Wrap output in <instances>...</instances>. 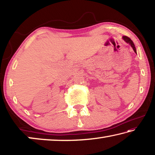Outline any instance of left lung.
Returning <instances> with one entry per match:
<instances>
[{"instance_id": "obj_1", "label": "left lung", "mask_w": 155, "mask_h": 155, "mask_svg": "<svg viewBox=\"0 0 155 155\" xmlns=\"http://www.w3.org/2000/svg\"><path fill=\"white\" fill-rule=\"evenodd\" d=\"M123 38V40H124L127 43H128L130 44V45L131 46V47H132L133 48V51H134V52H135L136 53V48H135V44H134V43H133V41L130 40V39L128 38V37H127V36H123L122 37Z\"/></svg>"}]
</instances>
